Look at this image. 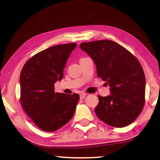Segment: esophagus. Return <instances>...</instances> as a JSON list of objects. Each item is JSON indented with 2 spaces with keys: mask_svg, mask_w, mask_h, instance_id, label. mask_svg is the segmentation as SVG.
I'll use <instances>...</instances> for the list:
<instances>
[{
  "mask_svg": "<svg viewBox=\"0 0 160 160\" xmlns=\"http://www.w3.org/2000/svg\"><path fill=\"white\" fill-rule=\"evenodd\" d=\"M86 95H87V93L82 92L80 94V98L81 99H83V98H84L85 97H86Z\"/></svg>",
  "mask_w": 160,
  "mask_h": 160,
  "instance_id": "1",
  "label": "esophagus"
}]
</instances>
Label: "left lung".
I'll list each match as a JSON object with an SVG mask.
<instances>
[{"label":"left lung","mask_w":160,"mask_h":160,"mask_svg":"<svg viewBox=\"0 0 160 160\" xmlns=\"http://www.w3.org/2000/svg\"><path fill=\"white\" fill-rule=\"evenodd\" d=\"M80 48L93 60L98 77L110 87V95H98L96 115L114 128L129 125L140 115L145 103L146 78L141 63L113 41L84 42Z\"/></svg>","instance_id":"8db88e82"}]
</instances>
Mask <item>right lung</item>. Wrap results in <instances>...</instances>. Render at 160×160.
Returning a JSON list of instances; mask_svg holds the SVG:
<instances>
[{"label":"right lung","instance_id":"add662e5","mask_svg":"<svg viewBox=\"0 0 160 160\" xmlns=\"http://www.w3.org/2000/svg\"><path fill=\"white\" fill-rule=\"evenodd\" d=\"M76 43L56 45L29 59L20 73V102L35 124L53 132L68 123L79 95L54 92V83L63 77L66 62Z\"/></svg>","mask_w":160,"mask_h":160}]
</instances>
